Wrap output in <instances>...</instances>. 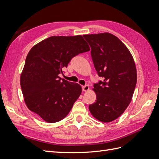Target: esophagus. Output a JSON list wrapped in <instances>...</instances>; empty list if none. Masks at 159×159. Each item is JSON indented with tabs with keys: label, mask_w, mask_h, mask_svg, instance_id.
Masks as SVG:
<instances>
[{
	"label": "esophagus",
	"mask_w": 159,
	"mask_h": 159,
	"mask_svg": "<svg viewBox=\"0 0 159 159\" xmlns=\"http://www.w3.org/2000/svg\"><path fill=\"white\" fill-rule=\"evenodd\" d=\"M89 88L88 85H84L82 87V91H87L89 90Z\"/></svg>",
	"instance_id": "34e87169"
}]
</instances>
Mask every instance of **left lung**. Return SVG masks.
<instances>
[{
    "mask_svg": "<svg viewBox=\"0 0 159 159\" xmlns=\"http://www.w3.org/2000/svg\"><path fill=\"white\" fill-rule=\"evenodd\" d=\"M91 47L95 70L103 81L95 84L96 102L89 105L91 115L109 123L123 113L131 102L137 84V70L127 46L108 32L83 36Z\"/></svg>",
    "mask_w": 159,
    "mask_h": 159,
    "instance_id": "obj_1",
    "label": "left lung"
}]
</instances>
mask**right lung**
Masks as SVG:
<instances>
[{"instance_id": "right-lung-1", "label": "right lung", "mask_w": 159, "mask_h": 159, "mask_svg": "<svg viewBox=\"0 0 159 159\" xmlns=\"http://www.w3.org/2000/svg\"><path fill=\"white\" fill-rule=\"evenodd\" d=\"M89 50L81 35L51 36L34 46L20 75L27 107L48 123L65 118L81 95V87L58 75L71 58Z\"/></svg>"}]
</instances>
